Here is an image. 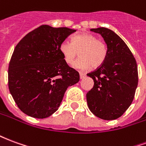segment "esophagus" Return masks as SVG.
<instances>
[{"instance_id":"esophagus-1","label":"esophagus","mask_w":146,"mask_h":146,"mask_svg":"<svg viewBox=\"0 0 146 146\" xmlns=\"http://www.w3.org/2000/svg\"><path fill=\"white\" fill-rule=\"evenodd\" d=\"M86 76V73H84V72H80V79H83V78H84Z\"/></svg>"}]
</instances>
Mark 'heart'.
Instances as JSON below:
<instances>
[{
    "mask_svg": "<svg viewBox=\"0 0 146 146\" xmlns=\"http://www.w3.org/2000/svg\"><path fill=\"white\" fill-rule=\"evenodd\" d=\"M59 50L68 65H72L79 54L80 58L74 66L82 70H88L92 66L94 68L101 66L108 55L106 43L88 33L74 35L71 38V42H62Z\"/></svg>",
    "mask_w": 146,
    "mask_h": 146,
    "instance_id": "1",
    "label": "heart"
}]
</instances>
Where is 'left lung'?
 Wrapping results in <instances>:
<instances>
[{
	"mask_svg": "<svg viewBox=\"0 0 146 146\" xmlns=\"http://www.w3.org/2000/svg\"><path fill=\"white\" fill-rule=\"evenodd\" d=\"M91 30L103 37L108 55L101 66L87 74L94 80L93 88L86 95L88 108L101 119H116L135 98L138 82L137 62L124 41L113 31L105 27Z\"/></svg>",
	"mask_w": 146,
	"mask_h": 146,
	"instance_id": "left-lung-1",
	"label": "left lung"
}]
</instances>
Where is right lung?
I'll return each instance as SVG.
<instances>
[{"instance_id": "obj_1", "label": "right lung", "mask_w": 146, "mask_h": 146, "mask_svg": "<svg viewBox=\"0 0 146 146\" xmlns=\"http://www.w3.org/2000/svg\"><path fill=\"white\" fill-rule=\"evenodd\" d=\"M76 30L42 25L15 46L8 66V88L25 114L43 119L57 111L68 87L80 80L59 46Z\"/></svg>"}]
</instances>
